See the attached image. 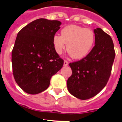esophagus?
<instances>
[{"label": "esophagus", "instance_id": "esophagus-1", "mask_svg": "<svg viewBox=\"0 0 122 122\" xmlns=\"http://www.w3.org/2000/svg\"><path fill=\"white\" fill-rule=\"evenodd\" d=\"M63 65H64V66H67L68 65V62L66 61V60H65L64 63H63Z\"/></svg>", "mask_w": 122, "mask_h": 122}]
</instances>
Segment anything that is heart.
<instances>
[{"label":"heart","mask_w":122,"mask_h":122,"mask_svg":"<svg viewBox=\"0 0 122 122\" xmlns=\"http://www.w3.org/2000/svg\"><path fill=\"white\" fill-rule=\"evenodd\" d=\"M95 41L92 30L77 25H70L61 30V35L56 34L52 42L55 51L61 54L66 48L73 59H81L89 54Z\"/></svg>","instance_id":"obj_1"}]
</instances>
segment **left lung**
<instances>
[{
  "instance_id": "left-lung-1",
  "label": "left lung",
  "mask_w": 122,
  "mask_h": 122,
  "mask_svg": "<svg viewBox=\"0 0 122 122\" xmlns=\"http://www.w3.org/2000/svg\"><path fill=\"white\" fill-rule=\"evenodd\" d=\"M94 33L95 45L89 54L69 64L72 74L67 80L68 90L80 100L93 97L105 87L116 56L111 37L100 28Z\"/></svg>"
}]
</instances>
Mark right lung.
Instances as JSON below:
<instances>
[{"instance_id":"right-lung-1","label":"right lung","mask_w":122,"mask_h":122,"mask_svg":"<svg viewBox=\"0 0 122 122\" xmlns=\"http://www.w3.org/2000/svg\"><path fill=\"white\" fill-rule=\"evenodd\" d=\"M61 22L40 18L18 32L11 54L15 81L26 93L35 95L47 89L51 77L63 65L54 48L53 37Z\"/></svg>"}]
</instances>
